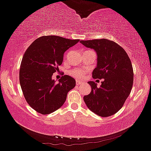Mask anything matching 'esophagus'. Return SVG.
I'll return each instance as SVG.
<instances>
[{
	"label": "esophagus",
	"instance_id": "obj_1",
	"mask_svg": "<svg viewBox=\"0 0 151 151\" xmlns=\"http://www.w3.org/2000/svg\"><path fill=\"white\" fill-rule=\"evenodd\" d=\"M83 84V82H80V81L79 80H76V84H77V85H80V84Z\"/></svg>",
	"mask_w": 151,
	"mask_h": 151
}]
</instances>
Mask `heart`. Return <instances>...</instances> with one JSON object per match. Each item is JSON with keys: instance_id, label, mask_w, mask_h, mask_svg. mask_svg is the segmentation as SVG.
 <instances>
[{"instance_id": "1", "label": "heart", "mask_w": 151, "mask_h": 151, "mask_svg": "<svg viewBox=\"0 0 151 151\" xmlns=\"http://www.w3.org/2000/svg\"><path fill=\"white\" fill-rule=\"evenodd\" d=\"M70 74L77 79H82L84 77V70L82 69H74L69 72Z\"/></svg>"}]
</instances>
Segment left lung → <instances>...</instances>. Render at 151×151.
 <instances>
[{
  "instance_id": "left-lung-1",
  "label": "left lung",
  "mask_w": 151,
  "mask_h": 151,
  "mask_svg": "<svg viewBox=\"0 0 151 151\" xmlns=\"http://www.w3.org/2000/svg\"><path fill=\"white\" fill-rule=\"evenodd\" d=\"M97 55L94 79H104L100 87L92 81L88 95L84 96L87 107L96 115L109 117L121 109L130 93L133 84V69L125 51L117 43L106 39L80 41Z\"/></svg>"
}]
</instances>
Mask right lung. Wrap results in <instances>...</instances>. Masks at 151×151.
Instances as JSON below:
<instances>
[{
  "label": "right lung",
  "mask_w": 151,
  "mask_h": 151,
  "mask_svg": "<svg viewBox=\"0 0 151 151\" xmlns=\"http://www.w3.org/2000/svg\"><path fill=\"white\" fill-rule=\"evenodd\" d=\"M79 39L57 36H43L36 39L25 51L19 72V81L24 97L34 110L48 115L60 108L76 81L64 75L58 82L51 79L62 64L64 53Z\"/></svg>",
  "instance_id": "obj_1"
}]
</instances>
